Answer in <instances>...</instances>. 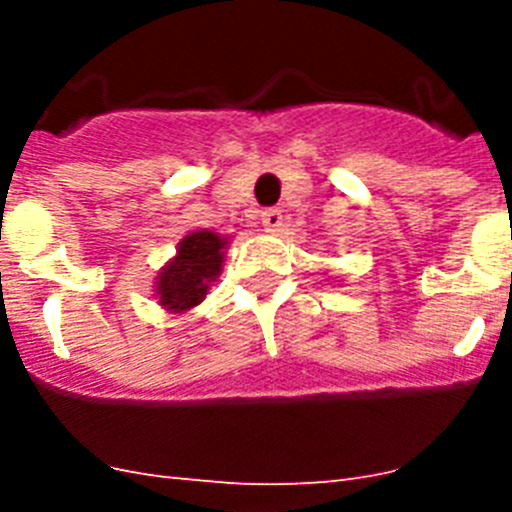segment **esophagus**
<instances>
[{"label":"esophagus","mask_w":512,"mask_h":512,"mask_svg":"<svg viewBox=\"0 0 512 512\" xmlns=\"http://www.w3.org/2000/svg\"><path fill=\"white\" fill-rule=\"evenodd\" d=\"M282 210H266L261 212V225H264L266 233H277L279 228H282Z\"/></svg>","instance_id":"34e87169"}]
</instances>
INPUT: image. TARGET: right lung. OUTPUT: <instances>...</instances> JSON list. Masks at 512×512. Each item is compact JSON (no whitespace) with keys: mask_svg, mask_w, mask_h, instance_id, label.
<instances>
[{"mask_svg":"<svg viewBox=\"0 0 512 512\" xmlns=\"http://www.w3.org/2000/svg\"><path fill=\"white\" fill-rule=\"evenodd\" d=\"M228 238L212 230H192L184 235L176 256L166 261V266L156 277V300L166 312H187L200 305L210 292V284L223 271V256L228 248Z\"/></svg>","mask_w":512,"mask_h":512,"instance_id":"right-lung-1","label":"right lung"}]
</instances>
